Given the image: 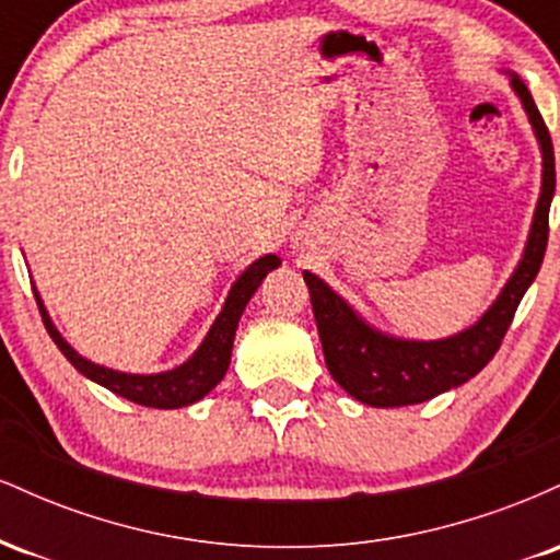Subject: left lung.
<instances>
[{"mask_svg": "<svg viewBox=\"0 0 560 560\" xmlns=\"http://www.w3.org/2000/svg\"><path fill=\"white\" fill-rule=\"evenodd\" d=\"M511 83L529 115L532 128L539 139V150H542V191H539L524 258L500 298L479 318V324L450 339H440V342L392 339L365 326L318 276L307 271L302 273L307 292H311L326 369L334 382L355 400L374 405V408H400V405L432 400L442 392L460 387L468 378L477 376L500 350L508 326L516 316L518 302L542 266L545 247H548L550 199L556 191V158H552L550 131L526 83L518 75H513Z\"/></svg>", "mask_w": 560, "mask_h": 560, "instance_id": "8db88e82", "label": "left lung"}]
</instances>
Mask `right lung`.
Wrapping results in <instances>:
<instances>
[{
  "mask_svg": "<svg viewBox=\"0 0 560 560\" xmlns=\"http://www.w3.org/2000/svg\"><path fill=\"white\" fill-rule=\"evenodd\" d=\"M276 266H281V260L276 258V255H266V258L255 260L253 266L236 279V284L231 287L221 316L215 318L213 329L208 331V337L199 345L195 355H191L184 365H178V369L152 376L120 374V371L105 369V365H94L92 361H86V358H81L79 352L60 337V331L55 329L47 311H44L42 300H38V294L36 305L49 337L55 339V345L60 347L62 355H66L83 376H89L92 382L115 392V395L126 397V400L147 405V408H184V405L202 400V397L221 382L223 374H226L231 363V347H234V334L236 326H240L244 305L253 298L255 289L260 287V281L266 279V273L273 271Z\"/></svg>",
  "mask_w": 560,
  "mask_h": 560,
  "instance_id": "1",
  "label": "right lung"
}]
</instances>
